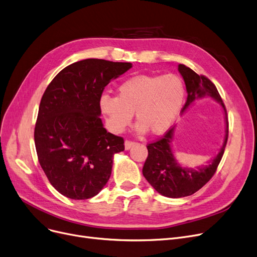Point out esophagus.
Returning <instances> with one entry per match:
<instances>
[{
	"label": "esophagus",
	"mask_w": 257,
	"mask_h": 257,
	"mask_svg": "<svg viewBox=\"0 0 257 257\" xmlns=\"http://www.w3.org/2000/svg\"><path fill=\"white\" fill-rule=\"evenodd\" d=\"M133 145H136V142H133V141H130V140H126L125 141V149L126 150H129Z\"/></svg>",
	"instance_id": "esophagus-1"
}]
</instances>
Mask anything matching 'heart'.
Returning a JSON list of instances; mask_svg holds the SVG:
<instances>
[{
  "instance_id": "b5f03b06",
  "label": "heart",
  "mask_w": 257,
  "mask_h": 257,
  "mask_svg": "<svg viewBox=\"0 0 257 257\" xmlns=\"http://www.w3.org/2000/svg\"><path fill=\"white\" fill-rule=\"evenodd\" d=\"M184 98L185 86L176 74L139 75L121 83L117 96L103 95L99 106L114 132L124 131L136 112L139 130L162 135L180 113Z\"/></svg>"
}]
</instances>
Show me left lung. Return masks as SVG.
I'll use <instances>...</instances> for the list:
<instances>
[{
    "instance_id": "left-lung-1",
    "label": "left lung",
    "mask_w": 257,
    "mask_h": 257,
    "mask_svg": "<svg viewBox=\"0 0 257 257\" xmlns=\"http://www.w3.org/2000/svg\"><path fill=\"white\" fill-rule=\"evenodd\" d=\"M178 71L185 81L188 93L183 111L187 109L189 105H191L196 98L208 94L218 101L224 108L227 128L224 145L216 158L209 165L200 167L197 170L182 168L174 160L171 150L174 128L167 130L161 139L147 145L148 156L143 167V174L156 191L164 196L172 198L192 195L211 180L216 172L220 160L224 155L229 136L227 110L215 85L207 76L202 74L198 75L191 68L183 64L178 65Z\"/></svg>"
}]
</instances>
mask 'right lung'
Segmentation results:
<instances>
[{"instance_id": "right-lung-1", "label": "right lung", "mask_w": 257, "mask_h": 257, "mask_svg": "<svg viewBox=\"0 0 257 257\" xmlns=\"http://www.w3.org/2000/svg\"><path fill=\"white\" fill-rule=\"evenodd\" d=\"M131 63L87 59L65 67L44 92L35 127L39 163L57 191L72 199L93 197L107 184L113 154L124 139L103 127L99 99Z\"/></svg>"}]
</instances>
